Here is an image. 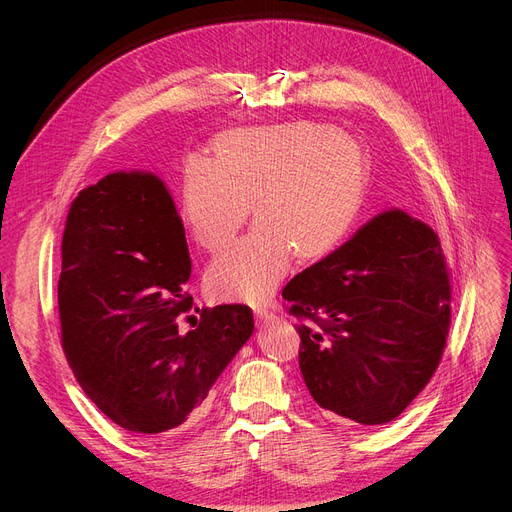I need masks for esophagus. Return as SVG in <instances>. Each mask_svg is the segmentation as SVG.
Returning a JSON list of instances; mask_svg holds the SVG:
<instances>
[{
  "label": "esophagus",
  "mask_w": 512,
  "mask_h": 512,
  "mask_svg": "<svg viewBox=\"0 0 512 512\" xmlns=\"http://www.w3.org/2000/svg\"><path fill=\"white\" fill-rule=\"evenodd\" d=\"M275 320V314L273 312H268V310H264V308H258L256 310V324L258 326H266L268 322H273Z\"/></svg>",
  "instance_id": "1"
}]
</instances>
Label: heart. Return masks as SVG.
Listing matches in <instances>:
<instances>
[{"label": "heart", "mask_w": 512, "mask_h": 512, "mask_svg": "<svg viewBox=\"0 0 512 512\" xmlns=\"http://www.w3.org/2000/svg\"><path fill=\"white\" fill-rule=\"evenodd\" d=\"M362 144L328 126L293 122L235 128L217 136L213 163L190 159L182 217L208 254L225 250L248 219L256 227L206 273L210 295L260 304L287 275L291 256L314 262L333 252L364 200Z\"/></svg>", "instance_id": "heart-1"}]
</instances>
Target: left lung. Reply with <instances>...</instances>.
<instances>
[{
	"mask_svg": "<svg viewBox=\"0 0 512 512\" xmlns=\"http://www.w3.org/2000/svg\"><path fill=\"white\" fill-rule=\"evenodd\" d=\"M299 324V370L324 417L393 422L434 376L450 328L436 233L386 210L283 289Z\"/></svg>",
	"mask_w": 512,
	"mask_h": 512,
	"instance_id": "8db88e82",
	"label": "left lung"
}]
</instances>
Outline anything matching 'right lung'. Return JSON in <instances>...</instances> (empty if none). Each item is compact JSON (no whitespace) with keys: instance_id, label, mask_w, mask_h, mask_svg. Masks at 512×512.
Masks as SVG:
<instances>
[{"instance_id":"right-lung-1","label":"right lung","mask_w":512,"mask_h":512,"mask_svg":"<svg viewBox=\"0 0 512 512\" xmlns=\"http://www.w3.org/2000/svg\"><path fill=\"white\" fill-rule=\"evenodd\" d=\"M190 273L184 223L157 175L109 173L74 198L57 283L62 347L90 401L130 432L194 419L254 330L244 304L198 310ZM179 319L197 324L182 336Z\"/></svg>"}]
</instances>
